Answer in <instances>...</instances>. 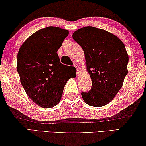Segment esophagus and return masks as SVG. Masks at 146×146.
<instances>
[{
	"mask_svg": "<svg viewBox=\"0 0 146 146\" xmlns=\"http://www.w3.org/2000/svg\"><path fill=\"white\" fill-rule=\"evenodd\" d=\"M73 66L75 67L76 69H77V75H78V74H79V72H80V70H81V69H80V68H79V66L76 63H73Z\"/></svg>",
	"mask_w": 146,
	"mask_h": 146,
	"instance_id": "34e87169",
	"label": "esophagus"
}]
</instances>
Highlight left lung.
I'll return each instance as SVG.
<instances>
[{
  "instance_id": "obj_1",
  "label": "left lung",
  "mask_w": 146,
  "mask_h": 146,
  "mask_svg": "<svg viewBox=\"0 0 146 146\" xmlns=\"http://www.w3.org/2000/svg\"><path fill=\"white\" fill-rule=\"evenodd\" d=\"M85 53L91 89L81 93L84 101L102 106L111 101L122 87L128 74V55L124 44L115 35L93 26H86L73 34Z\"/></svg>"
}]
</instances>
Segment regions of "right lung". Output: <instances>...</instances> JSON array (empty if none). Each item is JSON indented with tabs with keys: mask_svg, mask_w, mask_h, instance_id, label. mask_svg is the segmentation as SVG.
Masks as SVG:
<instances>
[{
	"mask_svg": "<svg viewBox=\"0 0 146 146\" xmlns=\"http://www.w3.org/2000/svg\"><path fill=\"white\" fill-rule=\"evenodd\" d=\"M68 34V30L49 26L31 35L18 51L20 82L28 96L41 107L56 106L71 77L57 53Z\"/></svg>",
	"mask_w": 146,
	"mask_h": 146,
	"instance_id": "1",
	"label": "right lung"
}]
</instances>
